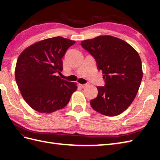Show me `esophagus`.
<instances>
[{
  "label": "esophagus",
  "mask_w": 160,
  "mask_h": 160,
  "mask_svg": "<svg viewBox=\"0 0 160 160\" xmlns=\"http://www.w3.org/2000/svg\"><path fill=\"white\" fill-rule=\"evenodd\" d=\"M88 85H89V84H80V86L82 87V88H84V87H87Z\"/></svg>",
  "instance_id": "1"
}]
</instances>
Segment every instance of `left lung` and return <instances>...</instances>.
I'll return each instance as SVG.
<instances>
[{
  "mask_svg": "<svg viewBox=\"0 0 160 160\" xmlns=\"http://www.w3.org/2000/svg\"><path fill=\"white\" fill-rule=\"evenodd\" d=\"M96 59L102 70L104 87H97V97L91 100L95 111L115 116L130 106L142 82V62L138 53L128 43L112 36H99L81 42Z\"/></svg>",
  "mask_w": 160,
  "mask_h": 160,
  "instance_id": "left-lung-1",
  "label": "left lung"
}]
</instances>
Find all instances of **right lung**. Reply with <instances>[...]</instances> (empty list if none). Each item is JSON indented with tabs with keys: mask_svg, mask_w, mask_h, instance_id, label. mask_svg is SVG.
I'll return each mask as SVG.
<instances>
[{
	"mask_svg": "<svg viewBox=\"0 0 160 160\" xmlns=\"http://www.w3.org/2000/svg\"><path fill=\"white\" fill-rule=\"evenodd\" d=\"M76 42L62 37L40 40L20 54L15 69L17 85L22 98L33 109L50 113L64 108L77 84L56 76L63 69L62 58Z\"/></svg>",
	"mask_w": 160,
	"mask_h": 160,
	"instance_id": "obj_1",
	"label": "right lung"
}]
</instances>
